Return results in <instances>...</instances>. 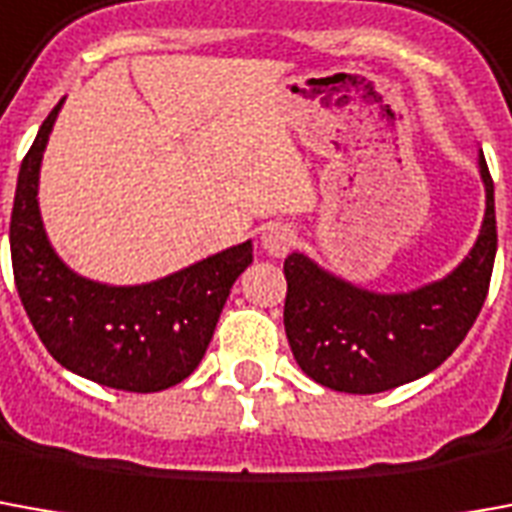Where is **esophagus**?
<instances>
[{
    "mask_svg": "<svg viewBox=\"0 0 512 512\" xmlns=\"http://www.w3.org/2000/svg\"><path fill=\"white\" fill-rule=\"evenodd\" d=\"M293 244H296V232L288 224H271L263 232V249L271 257H285Z\"/></svg>",
    "mask_w": 512,
    "mask_h": 512,
    "instance_id": "1",
    "label": "esophagus"
}]
</instances>
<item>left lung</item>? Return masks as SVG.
Segmentation results:
<instances>
[{
	"instance_id": "obj_1",
	"label": "left lung",
	"mask_w": 512,
	"mask_h": 512,
	"mask_svg": "<svg viewBox=\"0 0 512 512\" xmlns=\"http://www.w3.org/2000/svg\"><path fill=\"white\" fill-rule=\"evenodd\" d=\"M485 221L474 249L443 280L410 293L357 288L310 257H285V335L310 380L341 393H382L441 366L480 316L493 257V180L480 157Z\"/></svg>"
}]
</instances>
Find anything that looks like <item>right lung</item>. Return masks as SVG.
<instances>
[{
	"label": "right lung",
	"mask_w": 512,
	"mask_h": 512,
	"mask_svg": "<svg viewBox=\"0 0 512 512\" xmlns=\"http://www.w3.org/2000/svg\"><path fill=\"white\" fill-rule=\"evenodd\" d=\"M60 105L63 99L21 160L10 213V257L21 305L46 352L63 368L116 391H166L194 374L205 357L232 282L252 263V244L130 288L74 274L49 246L38 210V171Z\"/></svg>",
	"instance_id": "1"
}]
</instances>
